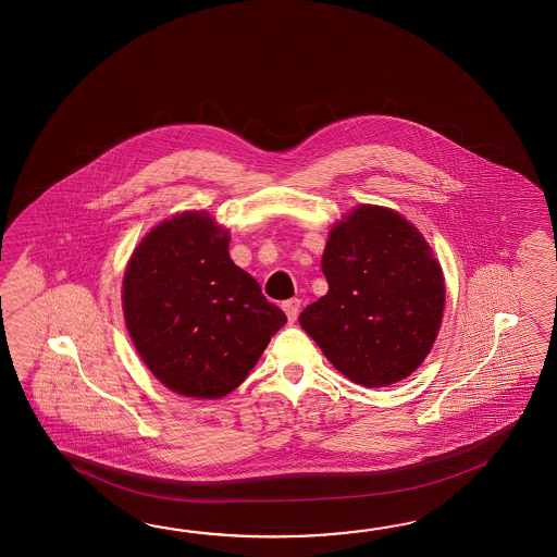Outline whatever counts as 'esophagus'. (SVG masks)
<instances>
[{
  "label": "esophagus",
  "mask_w": 557,
  "mask_h": 557,
  "mask_svg": "<svg viewBox=\"0 0 557 557\" xmlns=\"http://www.w3.org/2000/svg\"><path fill=\"white\" fill-rule=\"evenodd\" d=\"M283 308L288 320H290V322H295L296 317H298V312H300V300H298V298H290V300H286V302H284Z\"/></svg>",
  "instance_id": "esophagus-1"
}]
</instances>
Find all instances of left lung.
<instances>
[{
    "mask_svg": "<svg viewBox=\"0 0 557 557\" xmlns=\"http://www.w3.org/2000/svg\"><path fill=\"white\" fill-rule=\"evenodd\" d=\"M329 293L300 326L346 379L388 386L422 364L444 312V276L424 237L391 209L362 205L332 228Z\"/></svg>",
    "mask_w": 557,
    "mask_h": 557,
    "instance_id": "left-lung-1",
    "label": "left lung"
}]
</instances>
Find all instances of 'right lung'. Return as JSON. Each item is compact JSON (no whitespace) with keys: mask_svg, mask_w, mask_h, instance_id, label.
<instances>
[{"mask_svg":"<svg viewBox=\"0 0 557 557\" xmlns=\"http://www.w3.org/2000/svg\"><path fill=\"white\" fill-rule=\"evenodd\" d=\"M123 312L145 364L190 398L235 391L286 322L205 213L177 214L143 238L125 271Z\"/></svg>","mask_w":557,"mask_h":557,"instance_id":"1","label":"right lung"}]
</instances>
